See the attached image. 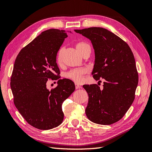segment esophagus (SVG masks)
<instances>
[{"label":"esophagus","mask_w":152,"mask_h":152,"mask_svg":"<svg viewBox=\"0 0 152 152\" xmlns=\"http://www.w3.org/2000/svg\"><path fill=\"white\" fill-rule=\"evenodd\" d=\"M75 88H76V89H80V88H82V86H80V85H79L78 84H75Z\"/></svg>","instance_id":"esophagus-1"}]
</instances>
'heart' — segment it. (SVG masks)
Segmentation results:
<instances>
[{
	"instance_id": "b5f03b06",
	"label": "heart",
	"mask_w": 152,
	"mask_h": 152,
	"mask_svg": "<svg viewBox=\"0 0 152 152\" xmlns=\"http://www.w3.org/2000/svg\"><path fill=\"white\" fill-rule=\"evenodd\" d=\"M88 45L86 43L80 42L78 43L76 45V48L77 50H79L80 53L86 46ZM63 48H61L58 50V53L57 54L56 60L58 63H61L62 61V55L63 53ZM87 69L86 68H75L71 70L66 73V77L70 80H72V81L77 82V83H80L82 82L84 79V76L87 73Z\"/></svg>"
}]
</instances>
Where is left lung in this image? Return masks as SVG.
<instances>
[{
	"mask_svg": "<svg viewBox=\"0 0 152 152\" xmlns=\"http://www.w3.org/2000/svg\"><path fill=\"white\" fill-rule=\"evenodd\" d=\"M75 31L89 39L93 44L94 79L105 80L102 89L97 84L83 86L89 96L87 117L102 125L117 122L127 112L135 98L138 74L134 55L126 42L105 28L91 27Z\"/></svg>",
	"mask_w": 152,
	"mask_h": 152,
	"instance_id": "1",
	"label": "left lung"
}]
</instances>
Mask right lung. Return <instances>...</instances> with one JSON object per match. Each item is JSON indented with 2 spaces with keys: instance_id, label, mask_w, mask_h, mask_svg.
Masks as SVG:
<instances>
[{
  "instance_id": "obj_1",
  "label": "right lung",
  "mask_w": 152,
  "mask_h": 152,
  "mask_svg": "<svg viewBox=\"0 0 152 152\" xmlns=\"http://www.w3.org/2000/svg\"><path fill=\"white\" fill-rule=\"evenodd\" d=\"M67 37L63 30L42 31L20 50L14 64V103L26 121L39 129L60 125L64 118L62 104L75 89L71 80L59 79L56 63L57 53ZM49 78L58 80L57 87L50 91L46 87Z\"/></svg>"
}]
</instances>
